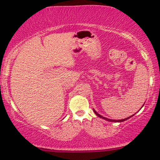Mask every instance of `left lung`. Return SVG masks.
<instances>
[{"label":"left lung","instance_id":"1","mask_svg":"<svg viewBox=\"0 0 160 160\" xmlns=\"http://www.w3.org/2000/svg\"><path fill=\"white\" fill-rule=\"evenodd\" d=\"M142 106V107H143ZM93 111L94 112H95V113L96 115L98 116V117H99L100 118H101V119H105V120H107V121H108V122H124V121H126V120H128V119H130V118H131L132 117L133 115H132V116H130V117H128V118H125V119H118V120H114V119H108V118H106V117H102V116H101L100 114H99V113H98L97 111H96L95 109L93 108Z\"/></svg>","mask_w":160,"mask_h":160}]
</instances>
